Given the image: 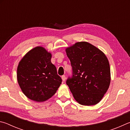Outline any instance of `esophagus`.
Wrapping results in <instances>:
<instances>
[{"label":"esophagus","mask_w":130,"mask_h":130,"mask_svg":"<svg viewBox=\"0 0 130 130\" xmlns=\"http://www.w3.org/2000/svg\"><path fill=\"white\" fill-rule=\"evenodd\" d=\"M61 79H62V80L63 82H64L65 80H66V76L65 75H63L62 76H61Z\"/></svg>","instance_id":"esophagus-1"}]
</instances>
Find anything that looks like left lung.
Wrapping results in <instances>:
<instances>
[{"mask_svg": "<svg viewBox=\"0 0 130 130\" xmlns=\"http://www.w3.org/2000/svg\"><path fill=\"white\" fill-rule=\"evenodd\" d=\"M72 67L66 83L75 101L83 106L95 105L108 90L110 64L101 50L87 42H76L66 48Z\"/></svg>", "mask_w": 130, "mask_h": 130, "instance_id": "left-lung-1", "label": "left lung"}]
</instances>
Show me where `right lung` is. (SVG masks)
I'll return each mask as SVG.
<instances>
[{"mask_svg":"<svg viewBox=\"0 0 130 130\" xmlns=\"http://www.w3.org/2000/svg\"><path fill=\"white\" fill-rule=\"evenodd\" d=\"M52 55L42 46L27 52L17 68L18 82L23 94L32 101L43 102L55 94L61 83Z\"/></svg>","mask_w":130,"mask_h":130,"instance_id":"add662e5","label":"right lung"}]
</instances>
